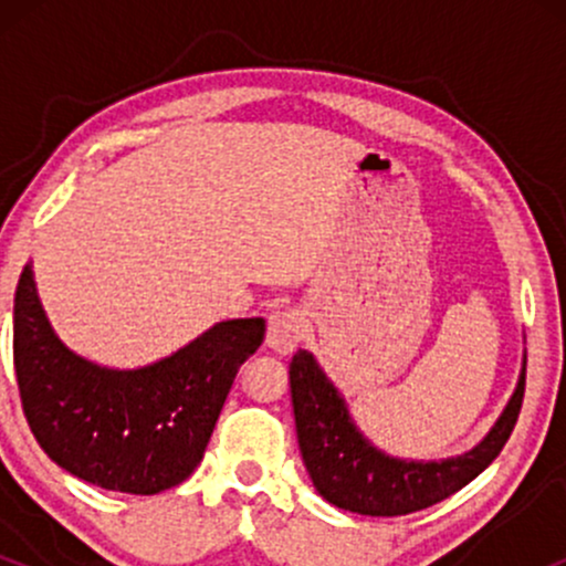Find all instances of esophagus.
<instances>
[{
  "label": "esophagus",
  "mask_w": 566,
  "mask_h": 566,
  "mask_svg": "<svg viewBox=\"0 0 566 566\" xmlns=\"http://www.w3.org/2000/svg\"><path fill=\"white\" fill-rule=\"evenodd\" d=\"M303 316L295 308L276 311L269 316V329H265V346L276 354L287 356L303 340Z\"/></svg>",
  "instance_id": "esophagus-1"
}]
</instances>
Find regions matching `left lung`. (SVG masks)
Returning <instances> with one entry per match:
<instances>
[{
  "label": "left lung",
  "instance_id": "1",
  "mask_svg": "<svg viewBox=\"0 0 566 566\" xmlns=\"http://www.w3.org/2000/svg\"><path fill=\"white\" fill-rule=\"evenodd\" d=\"M524 367L509 407L476 450L441 463L386 458L350 423L335 386L308 350L290 361V394L305 471L324 500L361 516H407L431 509L482 473L509 441L524 401Z\"/></svg>",
  "mask_w": 566,
  "mask_h": 566
}]
</instances>
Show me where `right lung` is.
<instances>
[{
    "instance_id": "right-lung-1",
    "label": "right lung",
    "mask_w": 566,
    "mask_h": 566,
    "mask_svg": "<svg viewBox=\"0 0 566 566\" xmlns=\"http://www.w3.org/2000/svg\"><path fill=\"white\" fill-rule=\"evenodd\" d=\"M12 314L18 391L39 447L82 482L127 495H157L191 476L239 367L265 333L261 316L220 322L157 365L119 373L57 340L31 265Z\"/></svg>"
}]
</instances>
